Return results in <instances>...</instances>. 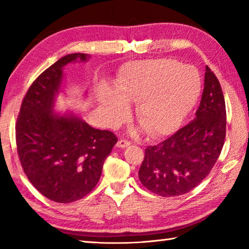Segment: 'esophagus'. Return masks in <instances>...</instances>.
I'll return each mask as SVG.
<instances>
[{
  "label": "esophagus",
  "mask_w": 249,
  "mask_h": 249,
  "mask_svg": "<svg viewBox=\"0 0 249 249\" xmlns=\"http://www.w3.org/2000/svg\"><path fill=\"white\" fill-rule=\"evenodd\" d=\"M129 145H130V142L126 140H120L117 142V147H121V148H125V147H127Z\"/></svg>",
  "instance_id": "obj_1"
}]
</instances>
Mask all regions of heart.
<instances>
[{
  "mask_svg": "<svg viewBox=\"0 0 249 249\" xmlns=\"http://www.w3.org/2000/svg\"><path fill=\"white\" fill-rule=\"evenodd\" d=\"M116 91L100 96L104 114L112 124L127 119L126 102L137 103L136 119L149 136H162L179 127L195 107L201 78L192 66L171 59L130 62L116 80Z\"/></svg>",
  "mask_w": 249,
  "mask_h": 249,
  "instance_id": "1",
  "label": "heart"
}]
</instances>
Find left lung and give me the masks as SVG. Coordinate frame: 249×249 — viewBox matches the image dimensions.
I'll use <instances>...</instances> for the list:
<instances>
[{"label": "left lung", "mask_w": 249, "mask_h": 249, "mask_svg": "<svg viewBox=\"0 0 249 249\" xmlns=\"http://www.w3.org/2000/svg\"><path fill=\"white\" fill-rule=\"evenodd\" d=\"M225 134L224 95L216 75L206 66L195 120L163 142L147 147L138 171L141 182L161 196H178L193 190L215 165Z\"/></svg>", "instance_id": "left-lung-1"}]
</instances>
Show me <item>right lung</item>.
I'll use <instances>...</instances> for the list:
<instances>
[{
	"mask_svg": "<svg viewBox=\"0 0 249 249\" xmlns=\"http://www.w3.org/2000/svg\"><path fill=\"white\" fill-rule=\"evenodd\" d=\"M88 58L86 53L67 54L46 69L24 96L15 125L25 175L41 195L58 203L78 201L93 190L117 142L109 130L95 129L81 117L53 109L64 67Z\"/></svg>",
	"mask_w": 249,
	"mask_h": 249,
	"instance_id": "obj_1",
	"label": "right lung"
}]
</instances>
